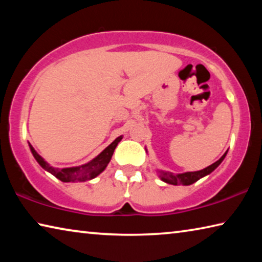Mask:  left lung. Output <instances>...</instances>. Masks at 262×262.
<instances>
[{"label":"left lung","instance_id":"1","mask_svg":"<svg viewBox=\"0 0 262 262\" xmlns=\"http://www.w3.org/2000/svg\"><path fill=\"white\" fill-rule=\"evenodd\" d=\"M228 152V151H227ZM227 152H225L223 156H222L219 161L215 162L214 164H211L206 168L200 171H195V172H186V173H180V174H173L170 173V172H162L161 171V179L163 181H165L167 184L171 185H192L195 181H198L199 179H201L202 177H205L207 174L211 173L215 168L220 165V164L223 162V159L227 156Z\"/></svg>","mask_w":262,"mask_h":262}]
</instances>
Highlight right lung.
Segmentation results:
<instances>
[{
	"label": "right lung",
	"mask_w": 262,
	"mask_h": 262,
	"mask_svg": "<svg viewBox=\"0 0 262 262\" xmlns=\"http://www.w3.org/2000/svg\"><path fill=\"white\" fill-rule=\"evenodd\" d=\"M121 139L122 136H119L118 139H115L107 148L103 150V151H101L96 158L92 159L91 162L84 164V165H81V166L66 167V168H61V170L51 166L50 164L43 161V158L40 156V155H38V152L33 149L32 145L30 143L29 145H30L31 151H32V155L35 158V161L40 164V166L42 168H45L46 171H48L50 173L56 177L57 179L63 181V183H74V181H86V180L94 179L97 176L100 174L101 172L105 170V167L107 166L111 158H112L114 149L117 148V145L119 142L121 141Z\"/></svg>",
	"instance_id": "1"
}]
</instances>
